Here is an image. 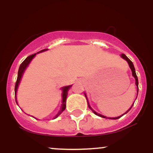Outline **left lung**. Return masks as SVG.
Instances as JSON below:
<instances>
[{"label":"left lung","instance_id":"obj_1","mask_svg":"<svg viewBox=\"0 0 153 153\" xmlns=\"http://www.w3.org/2000/svg\"><path fill=\"white\" fill-rule=\"evenodd\" d=\"M122 57L123 59H126V60L127 61V62H128V64H129V67H130V68H131V72H132V75H133V77H134V78H135V80H136V82H135V83H136V85H137V94H138V78H137V75H136V73H135V69H134V65H133V63H132V62H131V61L130 60V59H129V58H128V57H127V56L125 55V54H122ZM85 97H86V95L85 94ZM86 99H87V97H86ZM87 101H88V99H87ZM133 106V105H132ZM132 106H131V107H132ZM88 107L89 108H91V110L93 111H94V113L95 114H96L97 116H99V117H103V118H106V117H104V116H103V115H101V114H97L96 113V111H94V110L92 109V108H91V107L90 106V105L88 104ZM131 108H129V111L131 109ZM129 111H127V112H128ZM123 115H122L121 116V117H122ZM121 117H115V118H109V119H119Z\"/></svg>","mask_w":153,"mask_h":153}]
</instances>
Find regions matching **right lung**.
<instances>
[{
    "label": "right lung",
    "instance_id": "1",
    "mask_svg": "<svg viewBox=\"0 0 153 153\" xmlns=\"http://www.w3.org/2000/svg\"><path fill=\"white\" fill-rule=\"evenodd\" d=\"M47 49H45V50H42L41 51H39V52H44V51L47 50ZM36 55V54H31V55H29V57H27L26 58L24 59V61H23V62L21 64L20 67H19V72H18V77H17V80H16V85H15V98H16V92H17V88H18V86H19V82H20V80H21V78H22V76L23 75V73H24V71H25V69L26 68V67L28 66V65L29 64V62H31V59H33V57H34V56ZM72 86V85H68V86H65V87H63L62 88V91H63V93H62V107H61V109L59 110V111L57 113V114L55 116V117H54V119L57 118L58 116L66 108V99H67V96H68V91L69 90V88ZM17 103V102H16Z\"/></svg>",
    "mask_w": 153,
    "mask_h": 153
}]
</instances>
